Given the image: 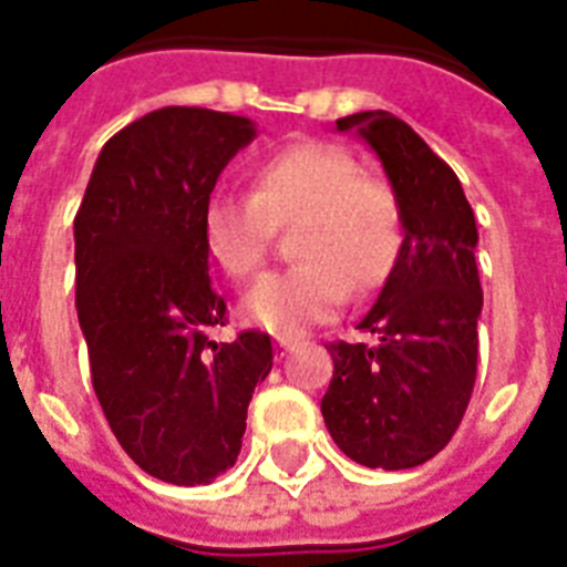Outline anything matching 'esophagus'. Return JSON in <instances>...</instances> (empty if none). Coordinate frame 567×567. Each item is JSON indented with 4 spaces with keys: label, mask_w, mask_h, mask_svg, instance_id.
<instances>
[{
    "label": "esophagus",
    "mask_w": 567,
    "mask_h": 567,
    "mask_svg": "<svg viewBox=\"0 0 567 567\" xmlns=\"http://www.w3.org/2000/svg\"><path fill=\"white\" fill-rule=\"evenodd\" d=\"M293 344L297 341L288 339V336H276V357H288L293 351Z\"/></svg>",
    "instance_id": "esophagus-1"
}]
</instances>
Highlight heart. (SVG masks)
I'll list each match as a JSON object with an SVG mask.
<instances>
[{"label": "heart", "mask_w": 567, "mask_h": 567, "mask_svg": "<svg viewBox=\"0 0 567 567\" xmlns=\"http://www.w3.org/2000/svg\"><path fill=\"white\" fill-rule=\"evenodd\" d=\"M297 265L265 276L240 302L249 327L300 336L341 302L386 282L404 246V214L386 181L362 175L339 145L300 142L261 159L252 193H214L202 210L207 258L231 282L265 265L276 228H291Z\"/></svg>", "instance_id": "1"}]
</instances>
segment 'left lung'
<instances>
[{
	"label": "left lung",
	"instance_id": "8db88e82",
	"mask_svg": "<svg viewBox=\"0 0 567 567\" xmlns=\"http://www.w3.org/2000/svg\"><path fill=\"white\" fill-rule=\"evenodd\" d=\"M369 142L404 214V246L360 321L374 344L336 341L321 399L336 446L362 466L410 470L446 449L475 383L482 285L473 207L461 181L392 112L336 121Z\"/></svg>",
	"mask_w": 567,
	"mask_h": 567
}]
</instances>
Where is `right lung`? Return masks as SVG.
Masks as SVG:
<instances>
[{
  "mask_svg": "<svg viewBox=\"0 0 567 567\" xmlns=\"http://www.w3.org/2000/svg\"><path fill=\"white\" fill-rule=\"evenodd\" d=\"M255 140L244 115L163 106L118 130L73 219L76 315L112 434L148 475L207 485L235 466L270 336L226 327L207 276L202 210L219 172Z\"/></svg>",
  "mask_w": 567,
  "mask_h": 567,
  "instance_id": "right-lung-1",
  "label": "right lung"
}]
</instances>
